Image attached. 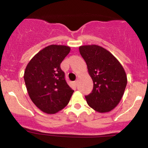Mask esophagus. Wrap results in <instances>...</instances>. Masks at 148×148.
Here are the masks:
<instances>
[{
  "label": "esophagus",
  "mask_w": 148,
  "mask_h": 148,
  "mask_svg": "<svg viewBox=\"0 0 148 148\" xmlns=\"http://www.w3.org/2000/svg\"><path fill=\"white\" fill-rule=\"evenodd\" d=\"M73 84H74V86H77V81H75V82H73Z\"/></svg>",
  "instance_id": "1"
}]
</instances>
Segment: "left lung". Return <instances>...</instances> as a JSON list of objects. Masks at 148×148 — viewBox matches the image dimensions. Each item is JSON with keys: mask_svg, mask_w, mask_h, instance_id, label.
I'll use <instances>...</instances> for the list:
<instances>
[{"mask_svg": "<svg viewBox=\"0 0 148 148\" xmlns=\"http://www.w3.org/2000/svg\"><path fill=\"white\" fill-rule=\"evenodd\" d=\"M93 82V91L86 95V102L99 113L111 112L119 104L127 78L123 66L110 52L98 45L79 47Z\"/></svg>", "mask_w": 148, "mask_h": 148, "instance_id": "left-lung-1", "label": "left lung"}]
</instances>
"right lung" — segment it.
Segmentation results:
<instances>
[{
    "instance_id": "obj_1",
    "label": "right lung",
    "mask_w": 148,
    "mask_h": 148,
    "mask_svg": "<svg viewBox=\"0 0 148 148\" xmlns=\"http://www.w3.org/2000/svg\"><path fill=\"white\" fill-rule=\"evenodd\" d=\"M70 51L69 46L50 45L36 53L25 68L23 77L29 98L46 114H56L63 109L74 92L60 68Z\"/></svg>"
}]
</instances>
